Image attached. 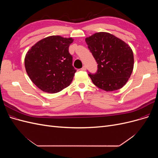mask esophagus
Returning <instances> with one entry per match:
<instances>
[{
	"mask_svg": "<svg viewBox=\"0 0 158 158\" xmlns=\"http://www.w3.org/2000/svg\"><path fill=\"white\" fill-rule=\"evenodd\" d=\"M85 69H86V67H85V66H83L82 68L81 69V70H85Z\"/></svg>",
	"mask_w": 158,
	"mask_h": 158,
	"instance_id": "esophagus-1",
	"label": "esophagus"
}]
</instances>
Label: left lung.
<instances>
[{"mask_svg":"<svg viewBox=\"0 0 158 158\" xmlns=\"http://www.w3.org/2000/svg\"><path fill=\"white\" fill-rule=\"evenodd\" d=\"M85 42L98 64L97 73H89L94 84L106 92L123 88L134 67L133 52L130 46L107 32L95 33L85 38Z\"/></svg>","mask_w":158,"mask_h":158,"instance_id":"left-lung-1","label":"left lung"}]
</instances>
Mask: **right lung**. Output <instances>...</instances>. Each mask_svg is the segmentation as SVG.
Returning a JSON list of instances; mask_svg holds the SVG:
<instances>
[{
	"label": "right lung",
	"mask_w": 158,
	"mask_h": 158,
	"mask_svg": "<svg viewBox=\"0 0 158 158\" xmlns=\"http://www.w3.org/2000/svg\"><path fill=\"white\" fill-rule=\"evenodd\" d=\"M73 38L52 35L33 45L25 56L27 75L37 88L55 94L68 87L76 70L69 48Z\"/></svg>",
	"instance_id": "right-lung-1"
}]
</instances>
